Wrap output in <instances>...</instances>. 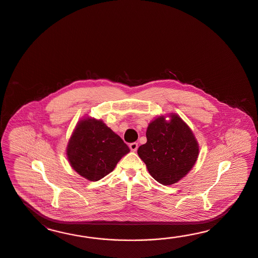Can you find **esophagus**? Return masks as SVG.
I'll return each mask as SVG.
<instances>
[{
  "label": "esophagus",
  "mask_w": 258,
  "mask_h": 258,
  "mask_svg": "<svg viewBox=\"0 0 258 258\" xmlns=\"http://www.w3.org/2000/svg\"><path fill=\"white\" fill-rule=\"evenodd\" d=\"M130 149L132 151H136L137 149H138V144L137 143H132L131 145H130Z\"/></svg>",
  "instance_id": "1"
}]
</instances>
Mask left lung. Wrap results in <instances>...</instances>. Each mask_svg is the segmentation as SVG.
<instances>
[{"label": "left lung", "mask_w": 258, "mask_h": 258, "mask_svg": "<svg viewBox=\"0 0 258 258\" xmlns=\"http://www.w3.org/2000/svg\"><path fill=\"white\" fill-rule=\"evenodd\" d=\"M152 120L147 130V143L138 149V155L154 180L171 185L184 178L196 164L200 147L187 124L176 114Z\"/></svg>", "instance_id": "1"}]
</instances>
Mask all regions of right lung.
Listing matches in <instances>:
<instances>
[{
  "instance_id": "obj_1",
  "label": "right lung",
  "mask_w": 258,
  "mask_h": 258,
  "mask_svg": "<svg viewBox=\"0 0 258 258\" xmlns=\"http://www.w3.org/2000/svg\"><path fill=\"white\" fill-rule=\"evenodd\" d=\"M128 152L119 135L102 120L89 116L77 124L66 148L73 169L91 181L108 175Z\"/></svg>"
}]
</instances>
